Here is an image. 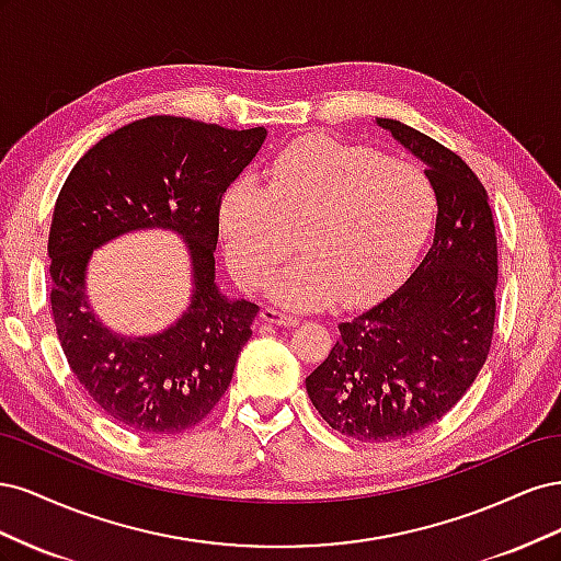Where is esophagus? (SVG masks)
Here are the masks:
<instances>
[{"instance_id":"obj_1","label":"esophagus","mask_w":561,"mask_h":561,"mask_svg":"<svg viewBox=\"0 0 561 561\" xmlns=\"http://www.w3.org/2000/svg\"><path fill=\"white\" fill-rule=\"evenodd\" d=\"M262 320L274 322V325H280V328H295V325H299V318L297 316L283 313V311H276V309H264L262 311Z\"/></svg>"}]
</instances>
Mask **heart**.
<instances>
[{
	"label": "heart",
	"mask_w": 561,
	"mask_h": 561,
	"mask_svg": "<svg viewBox=\"0 0 561 561\" xmlns=\"http://www.w3.org/2000/svg\"><path fill=\"white\" fill-rule=\"evenodd\" d=\"M264 186L236 180L217 222L233 278L260 290L295 248L301 257L271 285L285 307L369 301L393 285L426 243L435 192L414 163L328 135L287 145Z\"/></svg>",
	"instance_id": "b5f03b06"
}]
</instances>
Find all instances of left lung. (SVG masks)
I'll return each instance as SVG.
<instances>
[{"label": "left lung", "instance_id": "8db88e82", "mask_svg": "<svg viewBox=\"0 0 561 561\" xmlns=\"http://www.w3.org/2000/svg\"><path fill=\"white\" fill-rule=\"evenodd\" d=\"M426 163L435 236L404 285L339 322L307 393L330 428L360 443H393L443 419L466 396L494 336L499 250L486 190L470 165L416 128L377 118Z\"/></svg>", "mask_w": 561, "mask_h": 561}]
</instances>
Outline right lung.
I'll return each instance as SVG.
<instances>
[{
	"instance_id": "add662e5",
	"label": "right lung",
	"mask_w": 561,
	"mask_h": 561,
	"mask_svg": "<svg viewBox=\"0 0 561 561\" xmlns=\"http://www.w3.org/2000/svg\"><path fill=\"white\" fill-rule=\"evenodd\" d=\"M266 140L184 116H147L105 135L67 175L48 231L50 311L77 381L133 433L175 435L210 414L231 383L260 307L215 283L217 208ZM180 232L193 257V304L151 337L105 329L85 297L95 247L135 228Z\"/></svg>"
}]
</instances>
